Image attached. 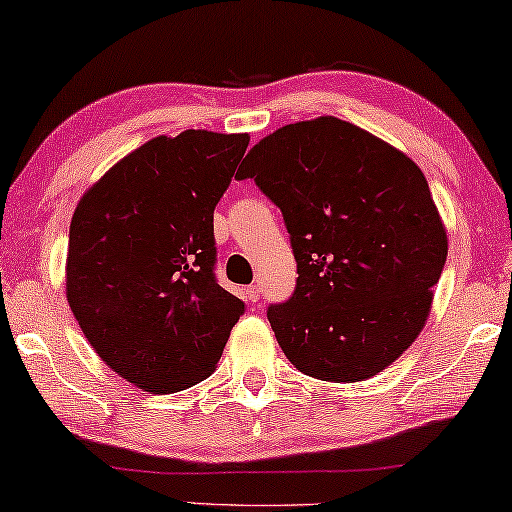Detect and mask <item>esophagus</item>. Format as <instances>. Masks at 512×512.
Wrapping results in <instances>:
<instances>
[{
    "label": "esophagus",
    "mask_w": 512,
    "mask_h": 512,
    "mask_svg": "<svg viewBox=\"0 0 512 512\" xmlns=\"http://www.w3.org/2000/svg\"><path fill=\"white\" fill-rule=\"evenodd\" d=\"M246 299H248L250 303H257V301H259V285H250V287L246 289Z\"/></svg>",
    "instance_id": "1"
}]
</instances>
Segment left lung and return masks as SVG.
Listing matches in <instances>:
<instances>
[{
  "label": "left lung",
  "mask_w": 512,
  "mask_h": 512,
  "mask_svg": "<svg viewBox=\"0 0 512 512\" xmlns=\"http://www.w3.org/2000/svg\"><path fill=\"white\" fill-rule=\"evenodd\" d=\"M239 170L282 211L292 241L296 289L266 315L294 368L363 381L398 361L448 255L421 167L349 121L317 117L266 135Z\"/></svg>",
  "instance_id": "1"
}]
</instances>
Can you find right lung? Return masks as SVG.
I'll use <instances>...</instances> for the list:
<instances>
[{
	"label": "right lung",
	"instance_id": "1",
	"mask_svg": "<svg viewBox=\"0 0 512 512\" xmlns=\"http://www.w3.org/2000/svg\"><path fill=\"white\" fill-rule=\"evenodd\" d=\"M248 142L211 131L154 137L75 207L68 305L94 352L144 391L207 379L243 315V301L213 273V209Z\"/></svg>",
	"mask_w": 512,
	"mask_h": 512
}]
</instances>
